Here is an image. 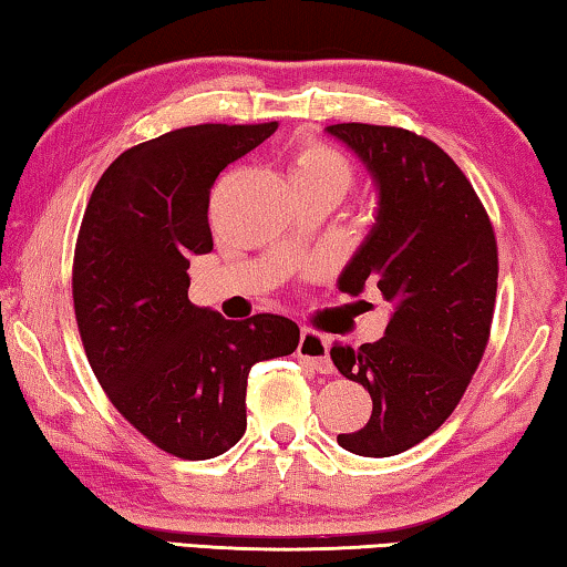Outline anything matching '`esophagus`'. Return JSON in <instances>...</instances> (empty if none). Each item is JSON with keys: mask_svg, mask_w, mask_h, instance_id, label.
Returning <instances> with one entry per match:
<instances>
[{"mask_svg": "<svg viewBox=\"0 0 567 567\" xmlns=\"http://www.w3.org/2000/svg\"><path fill=\"white\" fill-rule=\"evenodd\" d=\"M297 354H300L302 360L310 362L315 370L322 372V375H330V372L334 370L332 360H330V340L310 328H302L300 344H297Z\"/></svg>", "mask_w": 567, "mask_h": 567, "instance_id": "esophagus-1", "label": "esophagus"}]
</instances>
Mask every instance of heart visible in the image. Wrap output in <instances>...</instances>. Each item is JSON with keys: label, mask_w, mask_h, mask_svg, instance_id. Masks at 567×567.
Returning a JSON list of instances; mask_svg holds the SVG:
<instances>
[{"label": "heart", "mask_w": 567, "mask_h": 567, "mask_svg": "<svg viewBox=\"0 0 567 567\" xmlns=\"http://www.w3.org/2000/svg\"><path fill=\"white\" fill-rule=\"evenodd\" d=\"M290 179L324 182V185L338 189V195L342 197L352 185V169L348 165V159L338 155L334 150L318 145V142H310V145H302L292 155Z\"/></svg>", "instance_id": "b5f03b06"}]
</instances>
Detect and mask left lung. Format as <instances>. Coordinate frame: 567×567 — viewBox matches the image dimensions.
Here are the masks:
<instances>
[{
  "instance_id": "left-lung-1",
  "label": "left lung",
  "mask_w": 567,
  "mask_h": 567,
  "mask_svg": "<svg viewBox=\"0 0 567 567\" xmlns=\"http://www.w3.org/2000/svg\"><path fill=\"white\" fill-rule=\"evenodd\" d=\"M378 187L375 225L340 275L352 297L378 285L392 305L385 338L334 344L330 358L372 398L368 425L338 435L354 455L390 457L453 415L483 360L497 292V245L473 185L435 142L400 127L344 122Z\"/></svg>"
}]
</instances>
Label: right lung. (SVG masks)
<instances>
[{
  "instance_id": "1",
  "label": "right lung",
  "mask_w": 567,
  "mask_h": 567,
  "mask_svg": "<svg viewBox=\"0 0 567 567\" xmlns=\"http://www.w3.org/2000/svg\"><path fill=\"white\" fill-rule=\"evenodd\" d=\"M267 124H197L112 162L84 209L72 297L102 390L150 443L185 460L245 435L255 362L292 354L300 328L280 315L229 322L189 302V257L213 249L209 189L270 137Z\"/></svg>"
}]
</instances>
